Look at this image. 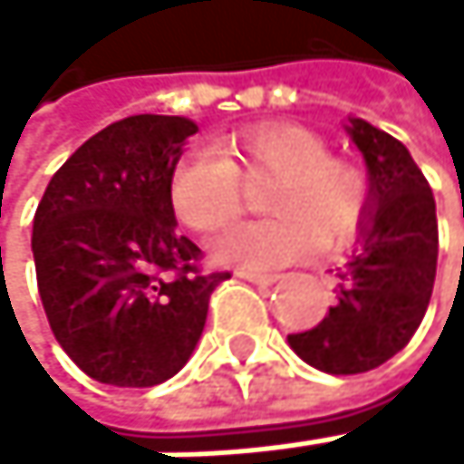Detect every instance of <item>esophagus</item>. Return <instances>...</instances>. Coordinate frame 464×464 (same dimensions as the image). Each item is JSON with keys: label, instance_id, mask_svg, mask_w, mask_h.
I'll list each match as a JSON object with an SVG mask.
<instances>
[{"label": "esophagus", "instance_id": "34e87169", "mask_svg": "<svg viewBox=\"0 0 464 464\" xmlns=\"http://www.w3.org/2000/svg\"><path fill=\"white\" fill-rule=\"evenodd\" d=\"M237 276H239V278H245V281H250V284H258V286H270V284H276V281H278V276H276V273H253V270H237Z\"/></svg>", "mask_w": 464, "mask_h": 464}]
</instances>
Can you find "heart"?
Returning <instances> with one entry per match:
<instances>
[{"mask_svg":"<svg viewBox=\"0 0 464 464\" xmlns=\"http://www.w3.org/2000/svg\"><path fill=\"white\" fill-rule=\"evenodd\" d=\"M225 158L191 152L169 175V206L198 234H211L242 211V178L276 175L266 208L276 217L227 225L211 239L219 264L273 270L323 247L351 242L370 208V180L351 158L328 152L323 136L289 121L230 133Z\"/></svg>","mask_w":464,"mask_h":464,"instance_id":"heart-1","label":"heart"}]
</instances>
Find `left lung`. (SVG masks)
Here are the masks:
<instances>
[{
  "label": "left lung",
  "instance_id": "8db88e82",
  "mask_svg": "<svg viewBox=\"0 0 464 464\" xmlns=\"http://www.w3.org/2000/svg\"><path fill=\"white\" fill-rule=\"evenodd\" d=\"M348 133L370 172L362 247L340 276L336 303L309 331L289 334L292 351L331 376L384 364L418 331L437 276L434 194L409 150L364 119Z\"/></svg>",
  "mask_w": 464,
  "mask_h": 464
}]
</instances>
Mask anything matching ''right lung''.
<instances>
[{
    "label": "right lung",
    "instance_id": "right-lung-1",
    "mask_svg": "<svg viewBox=\"0 0 464 464\" xmlns=\"http://www.w3.org/2000/svg\"><path fill=\"white\" fill-rule=\"evenodd\" d=\"M194 133L183 116L119 119L72 152L38 203V295L55 340L94 382L172 379L230 278L203 273V250L175 230L167 186Z\"/></svg>",
    "mask_w": 464,
    "mask_h": 464
}]
</instances>
